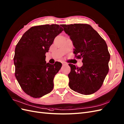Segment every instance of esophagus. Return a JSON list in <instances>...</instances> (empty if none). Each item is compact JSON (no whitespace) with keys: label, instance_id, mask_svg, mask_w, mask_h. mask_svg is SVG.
Segmentation results:
<instances>
[{"label":"esophagus","instance_id":"obj_1","mask_svg":"<svg viewBox=\"0 0 124 124\" xmlns=\"http://www.w3.org/2000/svg\"><path fill=\"white\" fill-rule=\"evenodd\" d=\"M62 64L63 65H67V64L65 62H62Z\"/></svg>","mask_w":124,"mask_h":124}]
</instances>
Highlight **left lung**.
Wrapping results in <instances>:
<instances>
[{
    "mask_svg": "<svg viewBox=\"0 0 124 124\" xmlns=\"http://www.w3.org/2000/svg\"><path fill=\"white\" fill-rule=\"evenodd\" d=\"M74 46L76 58H82L83 66L69 64V86L81 94L90 95L102 86L109 71L110 54L107 45L98 33L88 24L62 25Z\"/></svg>",
    "mask_w": 124,
    "mask_h": 124,
    "instance_id": "left-lung-1",
    "label": "left lung"
}]
</instances>
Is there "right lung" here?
Wrapping results in <instances>:
<instances>
[{"label": "right lung", "instance_id": "1", "mask_svg": "<svg viewBox=\"0 0 124 124\" xmlns=\"http://www.w3.org/2000/svg\"><path fill=\"white\" fill-rule=\"evenodd\" d=\"M64 30L57 24L32 27L24 33L17 44L14 57L15 77L23 91L34 98L52 92L54 78L61 68V62L46 63L54 39Z\"/></svg>", "mask_w": 124, "mask_h": 124}]
</instances>
